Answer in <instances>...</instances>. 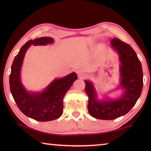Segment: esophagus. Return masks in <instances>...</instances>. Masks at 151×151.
I'll use <instances>...</instances> for the list:
<instances>
[{"label": "esophagus", "instance_id": "34e87169", "mask_svg": "<svg viewBox=\"0 0 151 151\" xmlns=\"http://www.w3.org/2000/svg\"><path fill=\"white\" fill-rule=\"evenodd\" d=\"M78 78H86V75L84 73L80 72V73H78Z\"/></svg>", "mask_w": 151, "mask_h": 151}]
</instances>
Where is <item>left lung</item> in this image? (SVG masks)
I'll list each match as a JSON object with an SVG mask.
<instances>
[{
  "mask_svg": "<svg viewBox=\"0 0 151 151\" xmlns=\"http://www.w3.org/2000/svg\"><path fill=\"white\" fill-rule=\"evenodd\" d=\"M111 44L119 54L121 83L125 91L118 100L99 102L96 100V93L91 83L85 81V91L89 97L88 111L92 117L99 119H115L127 114L136 104L143 89L142 63L135 51L129 44L117 38L112 39Z\"/></svg>",
  "mask_w": 151,
  "mask_h": 151,
  "instance_id": "8db88e82",
  "label": "left lung"
}]
</instances>
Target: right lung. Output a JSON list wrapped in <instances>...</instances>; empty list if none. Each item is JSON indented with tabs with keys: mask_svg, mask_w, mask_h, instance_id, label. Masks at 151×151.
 <instances>
[{
	"mask_svg": "<svg viewBox=\"0 0 151 151\" xmlns=\"http://www.w3.org/2000/svg\"><path fill=\"white\" fill-rule=\"evenodd\" d=\"M52 38L42 37L31 40L22 46L15 57L9 75L12 95L19 110L27 117L37 121H50L63 114V99L78 76L73 73L61 79H55L43 92L30 93L25 90L20 81V71L26 51L31 45H45L52 43Z\"/></svg>",
	"mask_w": 151,
	"mask_h": 151,
	"instance_id": "right-lung-1",
	"label": "right lung"
}]
</instances>
